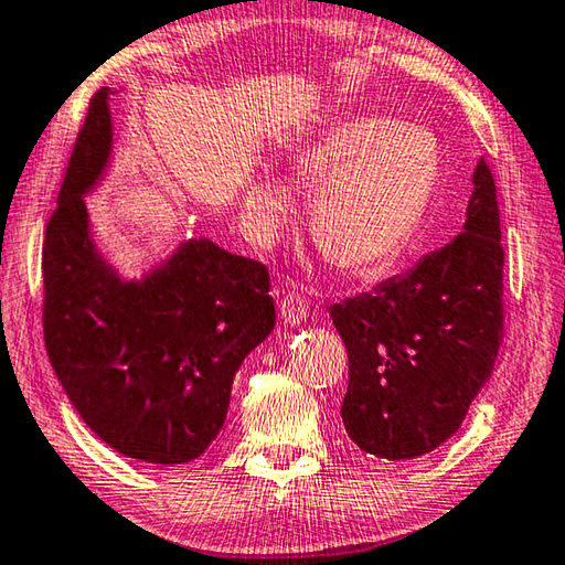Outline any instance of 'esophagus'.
<instances>
[{
  "label": "esophagus",
  "mask_w": 565,
  "mask_h": 565,
  "mask_svg": "<svg viewBox=\"0 0 565 565\" xmlns=\"http://www.w3.org/2000/svg\"><path fill=\"white\" fill-rule=\"evenodd\" d=\"M280 318L285 324H300L308 318V302H305L302 295L288 292L280 302Z\"/></svg>",
  "instance_id": "34e87169"
}]
</instances>
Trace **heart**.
<instances>
[{
    "mask_svg": "<svg viewBox=\"0 0 565 565\" xmlns=\"http://www.w3.org/2000/svg\"><path fill=\"white\" fill-rule=\"evenodd\" d=\"M290 173L318 185L310 231L334 265L367 273L394 260L427 215L441 178V146L429 128L390 116H344L292 148ZM245 221L270 245L292 211L290 191L273 173L245 188Z\"/></svg>",
    "mask_w": 565,
    "mask_h": 565,
    "instance_id": "heart-1",
    "label": "heart"
}]
</instances>
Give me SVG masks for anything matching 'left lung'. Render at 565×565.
Instances as JSON below:
<instances>
[{
  "label": "left lung",
  "instance_id": "left-lung-1",
  "mask_svg": "<svg viewBox=\"0 0 565 565\" xmlns=\"http://www.w3.org/2000/svg\"><path fill=\"white\" fill-rule=\"evenodd\" d=\"M461 233L372 292L332 305L350 358L342 422L362 451L417 459L451 439L493 372L503 334V247L479 158Z\"/></svg>",
  "mask_w": 565,
  "mask_h": 565
}]
</instances>
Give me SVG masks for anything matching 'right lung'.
<instances>
[{
	"instance_id": "add662e5",
	"label": "right lung",
	"mask_w": 565,
	"mask_h": 565,
	"mask_svg": "<svg viewBox=\"0 0 565 565\" xmlns=\"http://www.w3.org/2000/svg\"><path fill=\"white\" fill-rule=\"evenodd\" d=\"M114 88L78 131L44 241V340L98 439L128 459L185 463L223 429L233 377L275 328L270 275L211 237H188L138 277L98 247L84 198L114 156Z\"/></svg>"
}]
</instances>
